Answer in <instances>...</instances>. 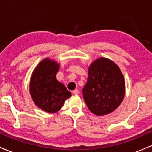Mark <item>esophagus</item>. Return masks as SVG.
Segmentation results:
<instances>
[{
	"label": "esophagus",
	"instance_id": "1",
	"mask_svg": "<svg viewBox=\"0 0 152 152\" xmlns=\"http://www.w3.org/2000/svg\"><path fill=\"white\" fill-rule=\"evenodd\" d=\"M73 94H75V95H78V89H75L73 91Z\"/></svg>",
	"mask_w": 152,
	"mask_h": 152
}]
</instances>
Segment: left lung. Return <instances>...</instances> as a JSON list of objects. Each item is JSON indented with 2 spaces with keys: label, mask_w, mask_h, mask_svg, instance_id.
<instances>
[{
  "label": "left lung",
  "mask_w": 152,
  "mask_h": 152,
  "mask_svg": "<svg viewBox=\"0 0 152 152\" xmlns=\"http://www.w3.org/2000/svg\"><path fill=\"white\" fill-rule=\"evenodd\" d=\"M88 69V79L82 92L88 109L99 116L111 113L124 98L123 74L113 61L104 57L92 62Z\"/></svg>",
  "instance_id": "left-lung-1"
}]
</instances>
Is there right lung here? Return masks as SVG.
<instances>
[{
	"instance_id": "right-lung-1",
	"label": "right lung",
	"mask_w": 152,
	"mask_h": 152,
	"mask_svg": "<svg viewBox=\"0 0 152 152\" xmlns=\"http://www.w3.org/2000/svg\"><path fill=\"white\" fill-rule=\"evenodd\" d=\"M60 65L49 58L41 61L31 75L29 91L36 106L48 113H56L61 109L71 93L56 79Z\"/></svg>"
}]
</instances>
